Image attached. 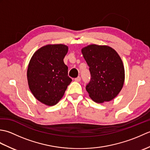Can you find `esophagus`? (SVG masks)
<instances>
[{"mask_svg": "<svg viewBox=\"0 0 150 150\" xmlns=\"http://www.w3.org/2000/svg\"><path fill=\"white\" fill-rule=\"evenodd\" d=\"M81 79L80 77H78L75 79V81H76V82H80L81 81Z\"/></svg>", "mask_w": 150, "mask_h": 150, "instance_id": "1", "label": "esophagus"}]
</instances>
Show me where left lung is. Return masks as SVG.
<instances>
[{"label":"left lung","mask_w":150,"mask_h":150,"mask_svg":"<svg viewBox=\"0 0 150 150\" xmlns=\"http://www.w3.org/2000/svg\"><path fill=\"white\" fill-rule=\"evenodd\" d=\"M81 52L91 73V81L86 88L89 96L97 103L113 100L122 90L125 79L120 57L106 45L90 44Z\"/></svg>","instance_id":"left-lung-1"}]
</instances>
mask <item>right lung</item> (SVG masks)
Returning a JSON list of instances; mask_svg holds the SVG:
<instances>
[{
    "label": "right lung",
    "instance_id": "add662e5",
    "mask_svg": "<svg viewBox=\"0 0 150 150\" xmlns=\"http://www.w3.org/2000/svg\"><path fill=\"white\" fill-rule=\"evenodd\" d=\"M68 51L64 44H47L37 50L30 60L29 88L36 99L47 106L58 103L72 81L63 60Z\"/></svg>",
    "mask_w": 150,
    "mask_h": 150
}]
</instances>
